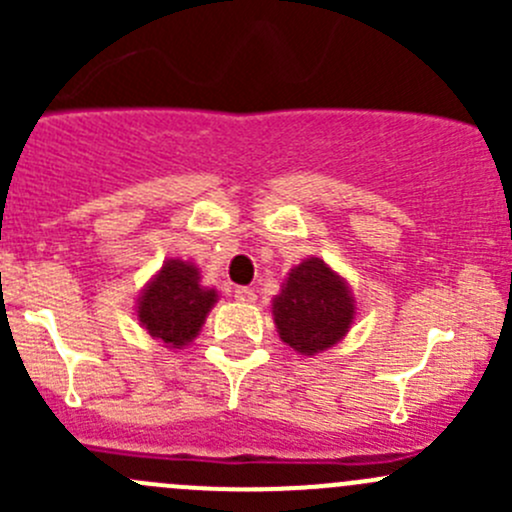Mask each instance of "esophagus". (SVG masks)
<instances>
[{
  "mask_svg": "<svg viewBox=\"0 0 512 512\" xmlns=\"http://www.w3.org/2000/svg\"><path fill=\"white\" fill-rule=\"evenodd\" d=\"M235 299L237 302H255L257 294L252 287H235Z\"/></svg>",
  "mask_w": 512,
  "mask_h": 512,
  "instance_id": "esophagus-1",
  "label": "esophagus"
}]
</instances>
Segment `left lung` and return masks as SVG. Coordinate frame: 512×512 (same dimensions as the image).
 <instances>
[{
	"label": "left lung",
	"mask_w": 512,
	"mask_h": 512,
	"mask_svg": "<svg viewBox=\"0 0 512 512\" xmlns=\"http://www.w3.org/2000/svg\"><path fill=\"white\" fill-rule=\"evenodd\" d=\"M277 332L299 354H317L337 344L354 319V302L342 277L312 257L294 267L275 304Z\"/></svg>",
	"instance_id": "obj_1"
}]
</instances>
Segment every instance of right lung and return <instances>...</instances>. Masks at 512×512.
I'll use <instances>...</instances> for the list:
<instances>
[{"label":"right lung","mask_w":512,"mask_h":512,"mask_svg":"<svg viewBox=\"0 0 512 512\" xmlns=\"http://www.w3.org/2000/svg\"><path fill=\"white\" fill-rule=\"evenodd\" d=\"M215 297V289L200 287L198 270L193 265L168 260L143 292L138 319L153 337L173 347H183L200 332Z\"/></svg>","instance_id":"1"}]
</instances>
